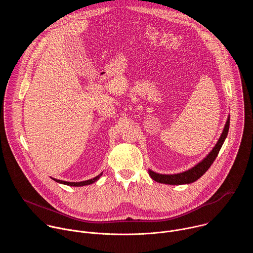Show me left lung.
I'll return each instance as SVG.
<instances>
[{
    "label": "left lung",
    "instance_id": "1",
    "mask_svg": "<svg viewBox=\"0 0 253 253\" xmlns=\"http://www.w3.org/2000/svg\"><path fill=\"white\" fill-rule=\"evenodd\" d=\"M229 130V118L227 119V122L225 124V127L223 129V132L216 144L215 147L212 149V151L207 155L206 158H204L200 163H198L193 168L189 169L188 171H185L183 173L179 174H173V175H164V174H158L151 170H149V175L156 182L163 183V184H170V185H181V184H188L196 181L199 179L212 165L214 160L217 157L219 150L222 147V144L228 134Z\"/></svg>",
    "mask_w": 253,
    "mask_h": 253
}]
</instances>
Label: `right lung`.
<instances>
[{
  "label": "right lung",
  "instance_id": "add662e5",
  "mask_svg": "<svg viewBox=\"0 0 253 253\" xmlns=\"http://www.w3.org/2000/svg\"><path fill=\"white\" fill-rule=\"evenodd\" d=\"M102 175V173L98 176H96L95 178L93 179H89L87 180V181H82V182H67V181H62V180H57V179H54L55 181L59 182V183H63V184H66V185H70V186H84V185H88V184H92L94 183L95 181H97V180L99 179V177Z\"/></svg>",
  "mask_w": 253,
  "mask_h": 253
}]
</instances>
